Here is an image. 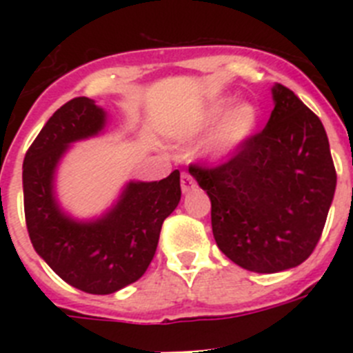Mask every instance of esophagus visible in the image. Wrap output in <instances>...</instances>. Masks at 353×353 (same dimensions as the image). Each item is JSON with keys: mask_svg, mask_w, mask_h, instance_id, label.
<instances>
[{"mask_svg": "<svg viewBox=\"0 0 353 353\" xmlns=\"http://www.w3.org/2000/svg\"><path fill=\"white\" fill-rule=\"evenodd\" d=\"M194 187H196V180L192 179V174H189L183 171L182 173V191L189 192L191 189H194Z\"/></svg>", "mask_w": 353, "mask_h": 353, "instance_id": "esophagus-1", "label": "esophagus"}]
</instances>
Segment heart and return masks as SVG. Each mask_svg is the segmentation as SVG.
<instances>
[{"label":"heart","mask_w":353,"mask_h":353,"mask_svg":"<svg viewBox=\"0 0 353 353\" xmlns=\"http://www.w3.org/2000/svg\"><path fill=\"white\" fill-rule=\"evenodd\" d=\"M230 108H232V99H221V101H217L205 113L203 123L205 125H214L215 121L221 120L230 111ZM256 109L249 104L239 105L235 111H232V113L224 118L223 123L217 129V132H215V152L221 155L232 154L233 150L239 148L251 136V132L254 130V125H256Z\"/></svg>","instance_id":"heart-1"}]
</instances>
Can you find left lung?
<instances>
[{"label": "left lung", "mask_w": 353, "mask_h": 353, "mask_svg": "<svg viewBox=\"0 0 353 353\" xmlns=\"http://www.w3.org/2000/svg\"><path fill=\"white\" fill-rule=\"evenodd\" d=\"M274 111L219 164L191 162L212 201L217 248L242 269L274 274L311 256L336 191L322 121L290 88H272Z\"/></svg>", "instance_id": "1"}]
</instances>
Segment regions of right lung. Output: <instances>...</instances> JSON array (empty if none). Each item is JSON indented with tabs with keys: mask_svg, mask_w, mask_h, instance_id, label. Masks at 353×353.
I'll return each mask as SVG.
<instances>
[{
	"mask_svg": "<svg viewBox=\"0 0 353 353\" xmlns=\"http://www.w3.org/2000/svg\"><path fill=\"white\" fill-rule=\"evenodd\" d=\"M105 114L88 97L61 105L24 155V217L35 251L74 288L108 295L132 285L157 251L164 219L182 196L180 171L159 182H130L117 207L95 223L63 215L52 198L54 168L72 141L93 136Z\"/></svg>",
	"mask_w": 353,
	"mask_h": 353,
	"instance_id": "obj_1",
	"label": "right lung"
}]
</instances>
